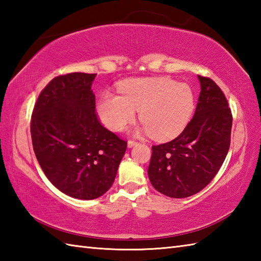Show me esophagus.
<instances>
[{"label":"esophagus","mask_w":261,"mask_h":261,"mask_svg":"<svg viewBox=\"0 0 261 261\" xmlns=\"http://www.w3.org/2000/svg\"><path fill=\"white\" fill-rule=\"evenodd\" d=\"M137 143H138V142H137V141H135V140H129V141H127V147L131 148V147L136 146Z\"/></svg>","instance_id":"esophagus-1"}]
</instances>
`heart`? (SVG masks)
<instances>
[{
  "instance_id": "1",
  "label": "heart",
  "mask_w": 261,
  "mask_h": 261,
  "mask_svg": "<svg viewBox=\"0 0 261 261\" xmlns=\"http://www.w3.org/2000/svg\"><path fill=\"white\" fill-rule=\"evenodd\" d=\"M119 92L120 96L105 93L97 107L103 123L114 131L134 122L137 111L146 132L154 139H169L185 129L195 109L192 88L168 79L129 82Z\"/></svg>"
}]
</instances>
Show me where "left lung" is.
<instances>
[{
  "label": "left lung",
  "mask_w": 261,
  "mask_h": 261,
  "mask_svg": "<svg viewBox=\"0 0 261 261\" xmlns=\"http://www.w3.org/2000/svg\"><path fill=\"white\" fill-rule=\"evenodd\" d=\"M201 93L195 114L181 134L152 146L148 176L166 196L184 198L202 191L222 166L231 142L232 113L222 90L198 75Z\"/></svg>",
  "instance_id": "8db88e82"
}]
</instances>
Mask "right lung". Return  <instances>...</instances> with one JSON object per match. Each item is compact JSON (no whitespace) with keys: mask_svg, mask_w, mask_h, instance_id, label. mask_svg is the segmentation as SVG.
Returning <instances> with one entry per match:
<instances>
[{"mask_svg":"<svg viewBox=\"0 0 261 261\" xmlns=\"http://www.w3.org/2000/svg\"><path fill=\"white\" fill-rule=\"evenodd\" d=\"M96 74L59 75L39 94L31 115L33 151L51 184L94 199L109 191L127 141L104 127L91 85Z\"/></svg>","mask_w":261,"mask_h":261,"instance_id":"obj_1","label":"right lung"}]
</instances>
